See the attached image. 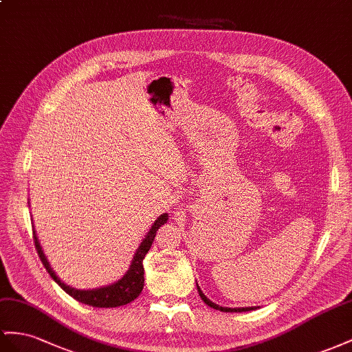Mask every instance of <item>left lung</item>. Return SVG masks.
Returning <instances> with one entry per match:
<instances>
[{"label":"left lung","mask_w":352,"mask_h":352,"mask_svg":"<svg viewBox=\"0 0 352 352\" xmlns=\"http://www.w3.org/2000/svg\"><path fill=\"white\" fill-rule=\"evenodd\" d=\"M197 292H199V296L202 297V300H204L206 305L211 306V308H214V309H217V311H223V312H245V311L254 309V308H223V306H219V305H215L214 302H211V300L208 299V297H206V296L202 293L199 285H197Z\"/></svg>","instance_id":"left-lung-1"}]
</instances>
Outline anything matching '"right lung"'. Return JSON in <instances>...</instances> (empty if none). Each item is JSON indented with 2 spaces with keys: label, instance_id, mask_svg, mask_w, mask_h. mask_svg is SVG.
Wrapping results in <instances>:
<instances>
[{
  "label": "right lung",
  "instance_id": "1",
  "mask_svg": "<svg viewBox=\"0 0 352 352\" xmlns=\"http://www.w3.org/2000/svg\"><path fill=\"white\" fill-rule=\"evenodd\" d=\"M166 220H168V214H162L160 217L155 221L150 232L147 233V236L144 238V241L141 242L138 251L135 253L129 270L126 272V275L120 279V281H117V283L108 285V287H104V288H96V290H77V288H73V287L67 285L65 283H62L60 279L56 276V274L52 270L47 258L44 257L35 232H32V238L35 242V250H37L38 257L43 262L44 267H46L49 275L60 285L62 290L68 293L71 297H73V299L82 302L85 305L95 306V308H116V306L131 303L132 300L137 299L140 293L142 292V287H144L142 260L148 253V250L151 248V244H153V241H155L157 229L162 226V224L166 223Z\"/></svg>",
  "mask_w": 352,
  "mask_h": 352
}]
</instances>
